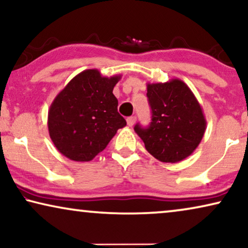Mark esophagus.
I'll list each match as a JSON object with an SVG mask.
<instances>
[{"instance_id": "obj_1", "label": "esophagus", "mask_w": 248, "mask_h": 248, "mask_svg": "<svg viewBox=\"0 0 248 248\" xmlns=\"http://www.w3.org/2000/svg\"><path fill=\"white\" fill-rule=\"evenodd\" d=\"M135 121H137V117H135V116H131V117H128L127 120H126L128 126H133L134 123H135Z\"/></svg>"}]
</instances>
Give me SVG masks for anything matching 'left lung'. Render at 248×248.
Returning <instances> with one entry per match:
<instances>
[{
    "instance_id": "1",
    "label": "left lung",
    "mask_w": 248,
    "mask_h": 248,
    "mask_svg": "<svg viewBox=\"0 0 248 248\" xmlns=\"http://www.w3.org/2000/svg\"><path fill=\"white\" fill-rule=\"evenodd\" d=\"M147 89L152 122L148 128L135 125V133L159 161L175 164L184 160L204 135L206 121L201 105L179 79L148 83Z\"/></svg>"
}]
</instances>
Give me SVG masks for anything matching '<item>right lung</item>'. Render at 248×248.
<instances>
[{"instance_id":"add662e5","label":"right lung","mask_w":248,"mask_h":248,"mask_svg":"<svg viewBox=\"0 0 248 248\" xmlns=\"http://www.w3.org/2000/svg\"><path fill=\"white\" fill-rule=\"evenodd\" d=\"M122 76L103 77L97 69L77 74L48 109L54 145L73 161H90L104 150L126 121L118 114L113 89Z\"/></svg>"}]
</instances>
